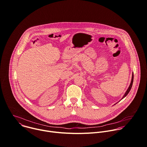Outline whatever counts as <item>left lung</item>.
I'll list each match as a JSON object with an SVG mask.
<instances>
[{
	"label": "left lung",
	"instance_id": "left-lung-1",
	"mask_svg": "<svg viewBox=\"0 0 147 147\" xmlns=\"http://www.w3.org/2000/svg\"><path fill=\"white\" fill-rule=\"evenodd\" d=\"M133 74H132V78H131V83H130V86H129V88H127V91H126V92H125V94H124V95L123 96V97H122V98L121 99H122L123 98H125L127 94H128V93L129 92V91H130V89H131V86H132V84H133Z\"/></svg>",
	"mask_w": 147,
	"mask_h": 147
}]
</instances>
